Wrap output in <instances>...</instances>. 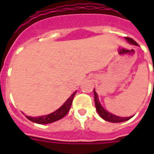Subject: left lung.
<instances>
[{
	"label": "left lung",
	"instance_id": "obj_1",
	"mask_svg": "<svg viewBox=\"0 0 154 154\" xmlns=\"http://www.w3.org/2000/svg\"><path fill=\"white\" fill-rule=\"evenodd\" d=\"M125 39L133 45H138V44L134 40H133L130 37H125ZM94 101H95V106H96V109L98 112V114L100 115V117L101 118H103L105 121L109 122H113V123H117V122H125V121H128L132 117H118V116H116V115H113L112 113H109V112H107L106 110H105L103 109V107L101 105L100 102H99L98 97H97V94L95 92V90H94Z\"/></svg>",
	"mask_w": 154,
	"mask_h": 154
}]
</instances>
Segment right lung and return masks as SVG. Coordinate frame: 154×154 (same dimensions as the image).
<instances>
[{"mask_svg":"<svg viewBox=\"0 0 154 154\" xmlns=\"http://www.w3.org/2000/svg\"><path fill=\"white\" fill-rule=\"evenodd\" d=\"M76 94H77V91L74 92L70 96L69 98L65 101V104L61 107L59 108L57 110H56L55 112H52L50 114L38 117H29V116H26V117L31 122L37 123V124H49V123L57 122L58 120L61 119L62 117H65V115L68 113V112L69 111L70 107H71V105L72 103V100H73V97H74Z\"/></svg>","mask_w":154,"mask_h":154,"instance_id":"1","label":"right lung"}]
</instances>
